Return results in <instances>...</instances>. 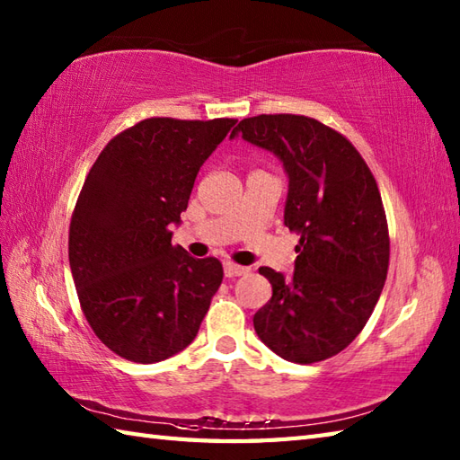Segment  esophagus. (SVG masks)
I'll list each match as a JSON object with an SVG mask.
<instances>
[{"label": "esophagus", "instance_id": "esophagus-1", "mask_svg": "<svg viewBox=\"0 0 460 460\" xmlns=\"http://www.w3.org/2000/svg\"><path fill=\"white\" fill-rule=\"evenodd\" d=\"M223 270H225V277H243L247 275L249 272V267H241V265H235V262H225L223 265Z\"/></svg>", "mask_w": 460, "mask_h": 460}]
</instances>
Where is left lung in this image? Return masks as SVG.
Wrapping results in <instances>:
<instances>
[{
  "instance_id": "1",
  "label": "left lung",
  "mask_w": 460,
  "mask_h": 460,
  "mask_svg": "<svg viewBox=\"0 0 460 460\" xmlns=\"http://www.w3.org/2000/svg\"><path fill=\"white\" fill-rule=\"evenodd\" d=\"M237 136L280 160L285 225L300 235L288 279L259 269L272 296L252 318L257 336L295 364L328 359L364 330L384 290L389 235L377 183L351 142L308 116H252Z\"/></svg>"
}]
</instances>
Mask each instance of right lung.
Returning a JSON list of instances; mask_svg holds the SVG:
<instances>
[{
  "mask_svg": "<svg viewBox=\"0 0 460 460\" xmlns=\"http://www.w3.org/2000/svg\"><path fill=\"white\" fill-rule=\"evenodd\" d=\"M237 120L148 119L106 144L68 231L81 308L106 348L154 364L188 348L223 280L217 259L172 245L203 162Z\"/></svg>",
  "mask_w": 460,
  "mask_h": 460,
  "instance_id": "1",
  "label": "right lung"
}]
</instances>
